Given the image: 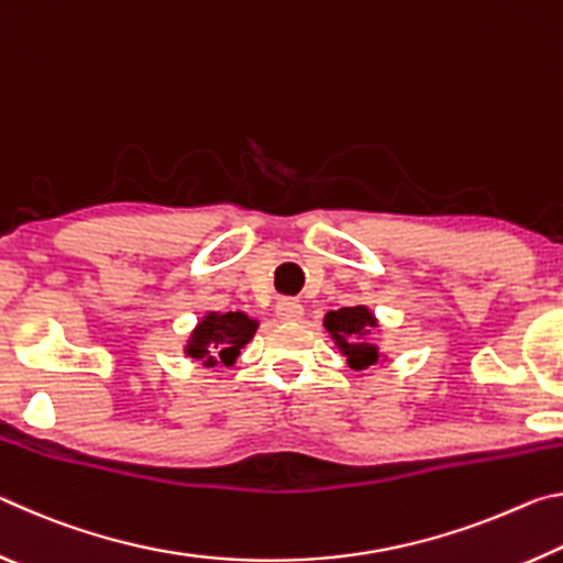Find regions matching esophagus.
<instances>
[{
    "mask_svg": "<svg viewBox=\"0 0 563 563\" xmlns=\"http://www.w3.org/2000/svg\"><path fill=\"white\" fill-rule=\"evenodd\" d=\"M275 316H278L283 322H295L302 318V305L292 298H285L275 305Z\"/></svg>",
    "mask_w": 563,
    "mask_h": 563,
    "instance_id": "34e87169",
    "label": "esophagus"
}]
</instances>
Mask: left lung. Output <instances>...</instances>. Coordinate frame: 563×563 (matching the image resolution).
Here are the masks:
<instances>
[{
	"label": "left lung",
	"mask_w": 563,
	"mask_h": 563,
	"mask_svg": "<svg viewBox=\"0 0 563 563\" xmlns=\"http://www.w3.org/2000/svg\"><path fill=\"white\" fill-rule=\"evenodd\" d=\"M322 325H325L332 345L338 347L352 369H367L387 362L385 352H379V345L369 340V332L379 328V320L367 305L330 310L322 318Z\"/></svg>",
	"instance_id": "8db88e82"
}]
</instances>
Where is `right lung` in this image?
<instances>
[{
	"instance_id": "obj_1",
	"label": "right lung",
	"mask_w": 563,
	"mask_h": 563,
	"mask_svg": "<svg viewBox=\"0 0 563 563\" xmlns=\"http://www.w3.org/2000/svg\"><path fill=\"white\" fill-rule=\"evenodd\" d=\"M261 322L243 310H206L184 342V355L203 367H233Z\"/></svg>"
}]
</instances>
